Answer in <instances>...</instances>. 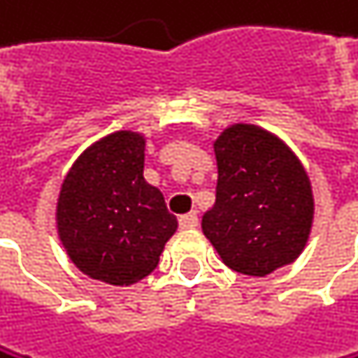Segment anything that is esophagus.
<instances>
[{"mask_svg":"<svg viewBox=\"0 0 358 358\" xmlns=\"http://www.w3.org/2000/svg\"><path fill=\"white\" fill-rule=\"evenodd\" d=\"M179 226H181V228H196V226H199V213H196V211H189V213L181 215V217H179Z\"/></svg>","mask_w":358,"mask_h":358,"instance_id":"1","label":"esophagus"}]
</instances>
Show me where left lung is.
<instances>
[{
	"label": "left lung",
	"mask_w": 358,
	"mask_h": 358,
	"mask_svg": "<svg viewBox=\"0 0 358 358\" xmlns=\"http://www.w3.org/2000/svg\"><path fill=\"white\" fill-rule=\"evenodd\" d=\"M215 205L203 232L224 264L245 275H266L306 248L314 217L310 179L294 153L256 126H232L213 145Z\"/></svg>",
	"instance_id": "1"
}]
</instances>
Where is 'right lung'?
<instances>
[{
    "instance_id": "right-lung-1",
    "label": "right lung",
    "mask_w": 358,
    "mask_h": 358,
    "mask_svg": "<svg viewBox=\"0 0 358 358\" xmlns=\"http://www.w3.org/2000/svg\"><path fill=\"white\" fill-rule=\"evenodd\" d=\"M145 138L115 132L89 147L68 173L59 203V237L78 269L128 286L147 278L177 230L164 196L143 177Z\"/></svg>"
}]
</instances>
